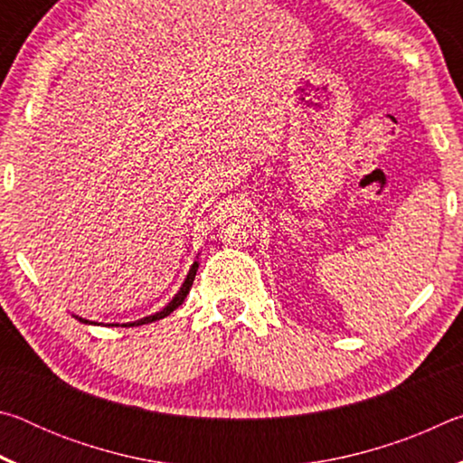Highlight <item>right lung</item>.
<instances>
[{"label": "right lung", "mask_w": 463, "mask_h": 463, "mask_svg": "<svg viewBox=\"0 0 463 463\" xmlns=\"http://www.w3.org/2000/svg\"><path fill=\"white\" fill-rule=\"evenodd\" d=\"M195 271H198V263H194V265H192V269H190V273H187V278H185V281H184V286L179 288V292L175 294L174 300H171L165 308L159 310V312H155V315H151V317H145V318H140V320H135V323H127V325H122V326L148 325V323H155V320H159V318H165V317H169L171 312H174L177 307H182L184 300H185V296L190 294V288H192V284H194ZM77 318H80V317H77ZM80 320H81V323H90V320H85V318H80ZM90 325H98V323H90ZM108 326H109V325H108ZM112 326H114V325H112ZM116 326H118V325H116Z\"/></svg>", "instance_id": "add662e5"}]
</instances>
